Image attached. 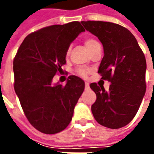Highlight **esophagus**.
Masks as SVG:
<instances>
[{
	"label": "esophagus",
	"instance_id": "esophagus-1",
	"mask_svg": "<svg viewBox=\"0 0 154 154\" xmlns=\"http://www.w3.org/2000/svg\"><path fill=\"white\" fill-rule=\"evenodd\" d=\"M85 87H86V89H89L90 88V84H89V82H85Z\"/></svg>",
	"mask_w": 154,
	"mask_h": 154
}]
</instances>
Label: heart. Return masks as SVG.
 Masks as SVG:
<instances>
[{
    "mask_svg": "<svg viewBox=\"0 0 154 154\" xmlns=\"http://www.w3.org/2000/svg\"><path fill=\"white\" fill-rule=\"evenodd\" d=\"M85 44H86V46L88 48V50L91 52L94 48L97 46V44H99V42L93 38H87L85 39ZM68 53H69V49L67 50V54ZM75 71H76L77 74H78L79 76L82 77H86L88 75V73H89V69H87V68L83 67H77Z\"/></svg>",
    "mask_w": 154,
    "mask_h": 154,
    "instance_id": "heart-1",
    "label": "heart"
}]
</instances>
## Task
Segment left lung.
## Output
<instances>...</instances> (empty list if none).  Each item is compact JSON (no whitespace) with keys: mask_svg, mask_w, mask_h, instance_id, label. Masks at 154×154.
I'll use <instances>...</instances> for the list:
<instances>
[{"mask_svg":"<svg viewBox=\"0 0 154 154\" xmlns=\"http://www.w3.org/2000/svg\"><path fill=\"white\" fill-rule=\"evenodd\" d=\"M81 23L103 45L98 73L111 83L108 91L96 82L90 84L97 95L91 112L101 125L119 129L134 119L145 94L144 54L132 33L121 25L91 20Z\"/></svg>","mask_w":154,"mask_h":154,"instance_id":"1","label":"left lung"}]
</instances>
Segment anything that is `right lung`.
<instances>
[{"label": "right lung", "mask_w": 154, "mask_h": 154, "mask_svg": "<svg viewBox=\"0 0 154 154\" xmlns=\"http://www.w3.org/2000/svg\"><path fill=\"white\" fill-rule=\"evenodd\" d=\"M85 29L80 22L44 27L27 35L13 61L14 88L29 122L38 131L54 134L67 128L85 88L71 75L66 85H53L66 63L70 44Z\"/></svg>", "instance_id": "right-lung-1"}]
</instances>
